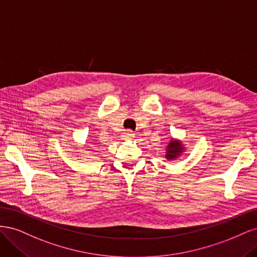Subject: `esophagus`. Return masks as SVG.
<instances>
[{
    "label": "esophagus",
    "mask_w": 257,
    "mask_h": 257,
    "mask_svg": "<svg viewBox=\"0 0 257 257\" xmlns=\"http://www.w3.org/2000/svg\"><path fill=\"white\" fill-rule=\"evenodd\" d=\"M132 137H134V134H133V132H132V131H126L125 133L123 134L124 139H131Z\"/></svg>",
    "instance_id": "obj_1"
}]
</instances>
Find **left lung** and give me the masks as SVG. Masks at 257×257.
Wrapping results in <instances>:
<instances>
[{
	"mask_svg": "<svg viewBox=\"0 0 257 257\" xmlns=\"http://www.w3.org/2000/svg\"><path fill=\"white\" fill-rule=\"evenodd\" d=\"M184 149L182 144L175 139H172V142L167 146V152H166V159L174 160L177 159L179 155L182 153V150Z\"/></svg>",
	"mask_w": 257,
	"mask_h": 257,
	"instance_id": "left-lung-1",
	"label": "left lung"
}]
</instances>
